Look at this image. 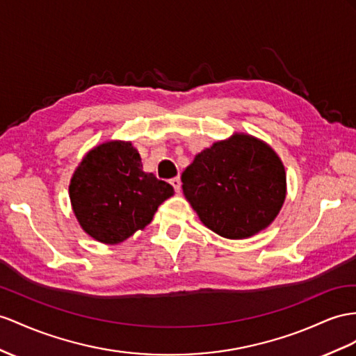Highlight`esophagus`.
<instances>
[{
    "label": "esophagus",
    "instance_id": "34e87169",
    "mask_svg": "<svg viewBox=\"0 0 356 356\" xmlns=\"http://www.w3.org/2000/svg\"><path fill=\"white\" fill-rule=\"evenodd\" d=\"M170 184L172 185V188H175L177 193L180 191V186H181V181H180V177H175V179H171L170 180Z\"/></svg>",
    "mask_w": 356,
    "mask_h": 356
}]
</instances>
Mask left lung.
<instances>
[{"instance_id": "8db88e82", "label": "left lung", "mask_w": 356, "mask_h": 356, "mask_svg": "<svg viewBox=\"0 0 356 356\" xmlns=\"http://www.w3.org/2000/svg\"><path fill=\"white\" fill-rule=\"evenodd\" d=\"M181 189L207 229L227 239H247L280 213L286 170L268 143L234 132L195 154L181 172Z\"/></svg>"}]
</instances>
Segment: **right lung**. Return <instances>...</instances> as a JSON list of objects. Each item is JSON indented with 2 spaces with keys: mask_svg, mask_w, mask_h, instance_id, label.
Wrapping results in <instances>:
<instances>
[{
  "mask_svg": "<svg viewBox=\"0 0 356 356\" xmlns=\"http://www.w3.org/2000/svg\"><path fill=\"white\" fill-rule=\"evenodd\" d=\"M175 189L143 170L132 141L108 140L86 153L72 175V211L90 238L115 245L150 224Z\"/></svg>",
  "mask_w": 356,
  "mask_h": 356,
  "instance_id": "obj_1",
  "label": "right lung"
}]
</instances>
